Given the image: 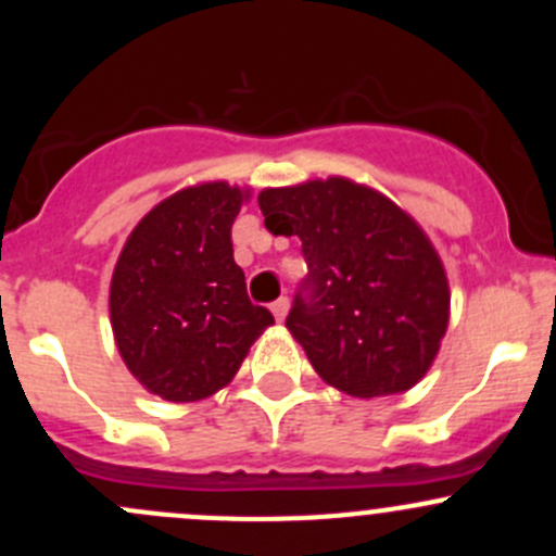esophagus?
I'll list each match as a JSON object with an SVG mask.
<instances>
[{"instance_id": "obj_1", "label": "esophagus", "mask_w": 556, "mask_h": 556, "mask_svg": "<svg viewBox=\"0 0 556 556\" xmlns=\"http://www.w3.org/2000/svg\"><path fill=\"white\" fill-rule=\"evenodd\" d=\"M271 312H274V317H277V319H285V314H288V299L282 295V299L274 301Z\"/></svg>"}]
</instances>
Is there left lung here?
I'll list each match as a JSON object with an SVG mask.
<instances>
[{"label": "left lung", "instance_id": "left-lung-1", "mask_svg": "<svg viewBox=\"0 0 556 556\" xmlns=\"http://www.w3.org/2000/svg\"><path fill=\"white\" fill-rule=\"evenodd\" d=\"M257 204L268 231L301 239L309 274L285 325L314 371L355 397L417 384L450 323V285L422 228L341 177L268 188Z\"/></svg>", "mask_w": 556, "mask_h": 556}]
</instances>
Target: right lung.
I'll return each instance as SVG.
<instances>
[{
  "label": "right lung",
  "instance_id": "add662e5",
  "mask_svg": "<svg viewBox=\"0 0 556 556\" xmlns=\"http://www.w3.org/2000/svg\"><path fill=\"white\" fill-rule=\"evenodd\" d=\"M242 190L185 188L139 220L117 257L110 317L128 371L172 403L201 401L233 379L274 323L247 295L231 226Z\"/></svg>",
  "mask_w": 556,
  "mask_h": 556
}]
</instances>
